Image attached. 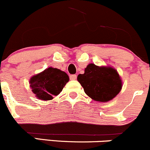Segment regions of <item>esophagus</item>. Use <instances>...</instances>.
<instances>
[{
  "instance_id": "34e87169",
  "label": "esophagus",
  "mask_w": 150,
  "mask_h": 150,
  "mask_svg": "<svg viewBox=\"0 0 150 150\" xmlns=\"http://www.w3.org/2000/svg\"><path fill=\"white\" fill-rule=\"evenodd\" d=\"M76 77H77V76L76 74H71V75H70V79L71 80H75V79H76Z\"/></svg>"
}]
</instances>
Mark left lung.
I'll return each mask as SVG.
<instances>
[{
  "instance_id": "8db88e82",
  "label": "left lung",
  "mask_w": 150,
  "mask_h": 150,
  "mask_svg": "<svg viewBox=\"0 0 150 150\" xmlns=\"http://www.w3.org/2000/svg\"><path fill=\"white\" fill-rule=\"evenodd\" d=\"M77 80L88 96L103 103L115 98L122 87L116 70L111 67H99L93 64L86 66L84 74L78 75Z\"/></svg>"
}]
</instances>
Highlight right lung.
Listing matches in <instances>:
<instances>
[{
	"label": "right lung",
	"mask_w": 150,
	"mask_h": 150,
	"mask_svg": "<svg viewBox=\"0 0 150 150\" xmlns=\"http://www.w3.org/2000/svg\"><path fill=\"white\" fill-rule=\"evenodd\" d=\"M69 80V76L64 71L50 67L32 77L29 82L32 91L37 98L49 100L59 95Z\"/></svg>",
	"instance_id": "1"
}]
</instances>
